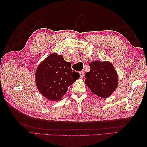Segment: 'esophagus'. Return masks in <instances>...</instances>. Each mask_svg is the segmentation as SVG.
I'll list each match as a JSON object with an SVG mask.
<instances>
[{
  "instance_id": "34e87169",
  "label": "esophagus",
  "mask_w": 147,
  "mask_h": 147,
  "mask_svg": "<svg viewBox=\"0 0 147 147\" xmlns=\"http://www.w3.org/2000/svg\"><path fill=\"white\" fill-rule=\"evenodd\" d=\"M84 76H85V74H84L83 71H80V76L81 79H83Z\"/></svg>"
}]
</instances>
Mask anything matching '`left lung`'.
<instances>
[{"mask_svg":"<svg viewBox=\"0 0 147 147\" xmlns=\"http://www.w3.org/2000/svg\"><path fill=\"white\" fill-rule=\"evenodd\" d=\"M90 70L85 74V85L101 98L110 96L117 88L118 75L109 61H93L89 64Z\"/></svg>","mask_w":147,"mask_h":147,"instance_id":"obj_1","label":"left lung"}]
</instances>
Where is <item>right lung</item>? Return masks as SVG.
Returning a JSON list of instances; mask_svg holds the SVG:
<instances>
[{
    "mask_svg": "<svg viewBox=\"0 0 147 147\" xmlns=\"http://www.w3.org/2000/svg\"><path fill=\"white\" fill-rule=\"evenodd\" d=\"M71 64L63 56L52 53L40 63L35 73V83L40 93L50 100L57 101L66 93L68 87L80 78L73 71Z\"/></svg>",
    "mask_w": 147,
    "mask_h": 147,
    "instance_id": "obj_1",
    "label": "right lung"
}]
</instances>
